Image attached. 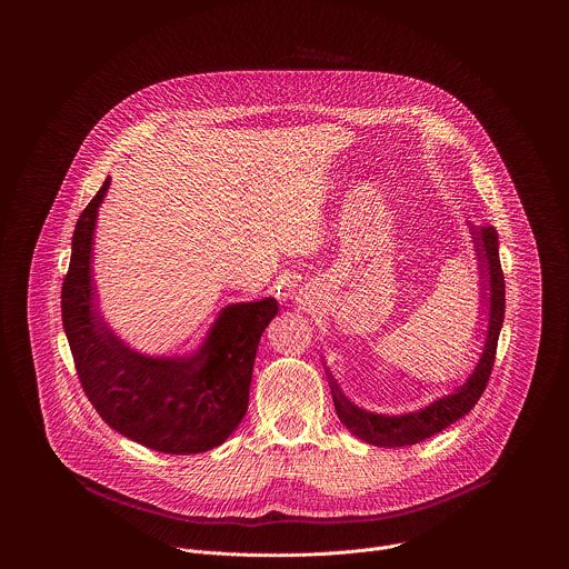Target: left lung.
I'll list each match as a JSON object with an SVG mask.
<instances>
[{
  "instance_id": "8db88e82",
  "label": "left lung",
  "mask_w": 569,
  "mask_h": 569,
  "mask_svg": "<svg viewBox=\"0 0 569 569\" xmlns=\"http://www.w3.org/2000/svg\"><path fill=\"white\" fill-rule=\"evenodd\" d=\"M470 233H472L475 252L479 259L481 301H483L481 306H486V310H489V315H486V319H489V327H486V331H483L486 333L483 351H481V358H479L475 371L452 393L437 398L435 402L428 405V408H423L419 412L398 415V417L373 415V412L358 408V405H353L342 393V389L329 373L336 412L353 437H358L371 446H380V448L415 446V443L426 441V439L435 437L437 432L446 430L461 417H466L475 408L479 396L483 393L486 382H489V378H491L498 338H500L502 321H505V274H502V266H500L496 227L470 224Z\"/></svg>"
}]
</instances>
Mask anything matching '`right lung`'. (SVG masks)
Returning <instances> with one entry per match:
<instances>
[{
  "label": "right lung",
  "instance_id": "1",
  "mask_svg": "<svg viewBox=\"0 0 569 569\" xmlns=\"http://www.w3.org/2000/svg\"><path fill=\"white\" fill-rule=\"evenodd\" d=\"M110 178L80 213L62 281V329L73 365L101 419L119 435L167 455L220 446L248 412L259 340L274 319L272 297L220 310L189 358H152L119 340L99 312L92 242Z\"/></svg>",
  "mask_w": 569,
  "mask_h": 569
}]
</instances>
